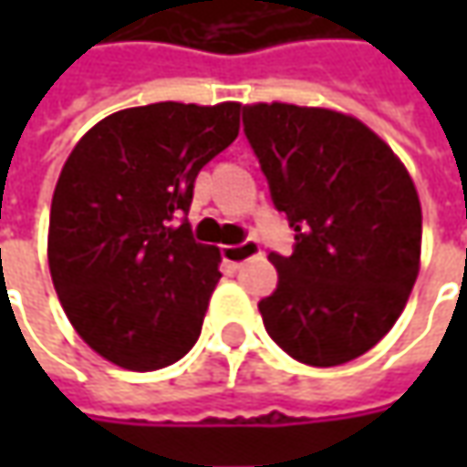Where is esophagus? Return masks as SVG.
Returning a JSON list of instances; mask_svg holds the SVG:
<instances>
[{
  "label": "esophagus",
  "mask_w": 467,
  "mask_h": 467,
  "mask_svg": "<svg viewBox=\"0 0 467 467\" xmlns=\"http://www.w3.org/2000/svg\"><path fill=\"white\" fill-rule=\"evenodd\" d=\"M262 249L257 242H244V244H231V246H223V260L231 265V267H242L244 262L254 260L260 257Z\"/></svg>",
  "instance_id": "1"
}]
</instances>
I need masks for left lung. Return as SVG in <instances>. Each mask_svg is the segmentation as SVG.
Wrapping results in <instances>:
<instances>
[{
	"mask_svg": "<svg viewBox=\"0 0 467 467\" xmlns=\"http://www.w3.org/2000/svg\"><path fill=\"white\" fill-rule=\"evenodd\" d=\"M270 194L296 231L291 257L270 252L275 294L265 330L309 367L374 348L403 314L421 267V202L403 166L364 121L335 109L246 103Z\"/></svg>",
	"mask_w": 467,
	"mask_h": 467,
	"instance_id": "1",
	"label": "left lung"
}]
</instances>
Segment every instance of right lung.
Segmentation results:
<instances>
[{
  "label": "right lung",
  "instance_id": "add662e5",
  "mask_svg": "<svg viewBox=\"0 0 467 467\" xmlns=\"http://www.w3.org/2000/svg\"><path fill=\"white\" fill-rule=\"evenodd\" d=\"M242 103H150L90 127L64 163L48 218L62 309L106 361L155 371L202 330L221 249L192 239L194 179L239 135Z\"/></svg>",
  "mask_w": 467,
  "mask_h": 467
}]
</instances>
